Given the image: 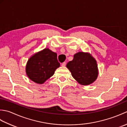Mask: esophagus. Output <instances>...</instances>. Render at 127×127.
<instances>
[{
  "instance_id": "obj_1",
  "label": "esophagus",
  "mask_w": 127,
  "mask_h": 127,
  "mask_svg": "<svg viewBox=\"0 0 127 127\" xmlns=\"http://www.w3.org/2000/svg\"><path fill=\"white\" fill-rule=\"evenodd\" d=\"M65 65H66V63H65V62H63V63L62 64V66H65Z\"/></svg>"
}]
</instances>
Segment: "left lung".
<instances>
[{"instance_id": "1", "label": "left lung", "mask_w": 127, "mask_h": 127, "mask_svg": "<svg viewBox=\"0 0 127 127\" xmlns=\"http://www.w3.org/2000/svg\"><path fill=\"white\" fill-rule=\"evenodd\" d=\"M72 76L80 85H90L96 80L98 76L97 62L90 53L79 52L74 58L66 64Z\"/></svg>"}]
</instances>
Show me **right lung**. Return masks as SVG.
Here are the masks:
<instances>
[{
	"label": "right lung",
	"instance_id": "add662e5",
	"mask_svg": "<svg viewBox=\"0 0 127 127\" xmlns=\"http://www.w3.org/2000/svg\"><path fill=\"white\" fill-rule=\"evenodd\" d=\"M60 66L57 55L49 48L35 53L29 58L26 66L27 76L32 81L42 84L55 74Z\"/></svg>",
	"mask_w": 127,
	"mask_h": 127
}]
</instances>
